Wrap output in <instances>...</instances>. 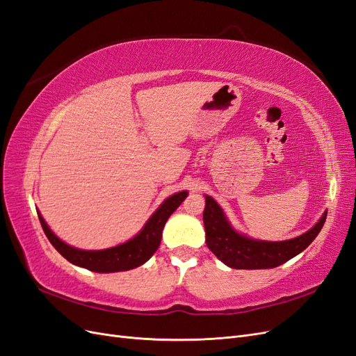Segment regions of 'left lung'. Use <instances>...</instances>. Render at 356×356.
<instances>
[{"label": "left lung", "mask_w": 356, "mask_h": 356, "mask_svg": "<svg viewBox=\"0 0 356 356\" xmlns=\"http://www.w3.org/2000/svg\"><path fill=\"white\" fill-rule=\"evenodd\" d=\"M327 220L322 215L314 229L296 239L284 242H264L245 238L236 233L225 220L221 208L207 196L203 211V224L207 232V245L220 260L232 268H273L286 263L314 242Z\"/></svg>", "instance_id": "obj_1"}]
</instances>
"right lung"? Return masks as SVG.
Wrapping results in <instances>:
<instances>
[{
  "instance_id": "obj_1",
  "label": "right lung",
  "mask_w": 356,
  "mask_h": 356,
  "mask_svg": "<svg viewBox=\"0 0 356 356\" xmlns=\"http://www.w3.org/2000/svg\"><path fill=\"white\" fill-rule=\"evenodd\" d=\"M186 197L187 191H181L174 196H170L161 203V207L153 213V217L147 221L145 227L139 232V234L135 236L134 239L123 245H118L110 248V250L102 251H81L77 250V248H72L67 243H63L50 232L40 212L38 218L50 243L55 246L56 251L62 257H65L70 263L99 273L123 272L144 264L148 258L157 251L161 241V232H163L168 218Z\"/></svg>"
}]
</instances>
